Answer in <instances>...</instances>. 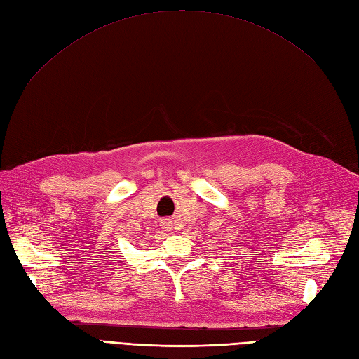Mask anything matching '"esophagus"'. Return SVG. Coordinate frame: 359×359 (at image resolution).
I'll list each match as a JSON object with an SVG mask.
<instances>
[{
	"mask_svg": "<svg viewBox=\"0 0 359 359\" xmlns=\"http://www.w3.org/2000/svg\"><path fill=\"white\" fill-rule=\"evenodd\" d=\"M163 226L168 227V226H170V224H169V222H163Z\"/></svg>",
	"mask_w": 359,
	"mask_h": 359,
	"instance_id": "esophagus-1",
	"label": "esophagus"
}]
</instances>
